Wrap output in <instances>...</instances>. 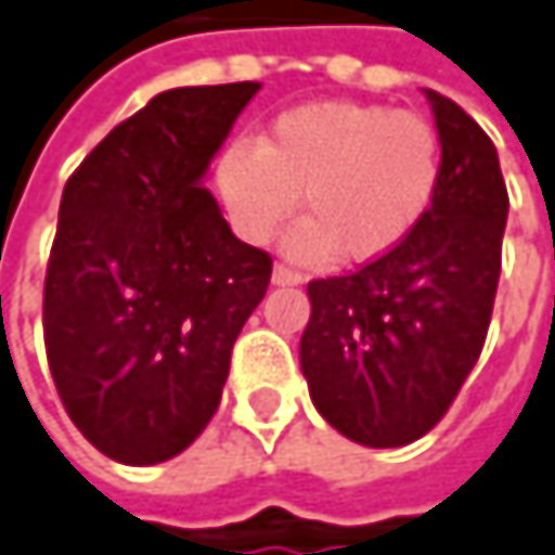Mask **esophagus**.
Wrapping results in <instances>:
<instances>
[{
  "label": "esophagus",
  "mask_w": 555,
  "mask_h": 555,
  "mask_svg": "<svg viewBox=\"0 0 555 555\" xmlns=\"http://www.w3.org/2000/svg\"><path fill=\"white\" fill-rule=\"evenodd\" d=\"M301 273H298V270H292V267H285V263H279L276 270H273V282H276V285H298V282H301Z\"/></svg>",
  "instance_id": "1"
}]
</instances>
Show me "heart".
Returning a JSON list of instances; mask_svg holds the SVG:
<instances>
[{
    "mask_svg": "<svg viewBox=\"0 0 555 555\" xmlns=\"http://www.w3.org/2000/svg\"><path fill=\"white\" fill-rule=\"evenodd\" d=\"M237 234L267 244L295 211L288 234L301 260L373 263L398 250L427 218L443 147L430 121L373 102H308L282 112L250 144L234 141L215 169Z\"/></svg>",
    "mask_w": 555,
    "mask_h": 555,
    "instance_id": "heart-1",
    "label": "heart"
}]
</instances>
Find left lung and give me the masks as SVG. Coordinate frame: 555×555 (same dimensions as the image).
<instances>
[{
	"mask_svg": "<svg viewBox=\"0 0 555 555\" xmlns=\"http://www.w3.org/2000/svg\"><path fill=\"white\" fill-rule=\"evenodd\" d=\"M443 147L424 224L383 260L308 282L301 373L321 417L363 447L424 437L473 373L495 305L507 189L492 138L427 89Z\"/></svg>",
	"mask_w": 555,
	"mask_h": 555,
	"instance_id": "8db88e82",
	"label": "left lung"
}]
</instances>
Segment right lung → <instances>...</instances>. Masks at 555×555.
I'll return each mask as SVG.
<instances>
[{"label":"right lung","instance_id":"obj_1","mask_svg":"<svg viewBox=\"0 0 555 555\" xmlns=\"http://www.w3.org/2000/svg\"><path fill=\"white\" fill-rule=\"evenodd\" d=\"M260 82L182 86L108 131L63 185L44 279L56 395L108 460L154 466L211 421L273 257L202 176Z\"/></svg>","mask_w":555,"mask_h":555}]
</instances>
